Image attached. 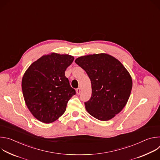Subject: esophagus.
I'll list each match as a JSON object with an SVG mask.
<instances>
[{"label":"esophagus","mask_w":160,"mask_h":160,"mask_svg":"<svg viewBox=\"0 0 160 160\" xmlns=\"http://www.w3.org/2000/svg\"><path fill=\"white\" fill-rule=\"evenodd\" d=\"M76 92H77V94L78 95H79V94H80V92H81V89H80V88H77V89H76Z\"/></svg>","instance_id":"1"}]
</instances>
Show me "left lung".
<instances>
[{
    "label": "left lung",
    "mask_w": 160,
    "mask_h": 160,
    "mask_svg": "<svg viewBox=\"0 0 160 160\" xmlns=\"http://www.w3.org/2000/svg\"><path fill=\"white\" fill-rule=\"evenodd\" d=\"M75 62L88 76L92 96L85 102L90 115L107 121L119 113L126 105L132 87V78L116 58L98 54L78 58Z\"/></svg>",
    "instance_id": "1"
}]
</instances>
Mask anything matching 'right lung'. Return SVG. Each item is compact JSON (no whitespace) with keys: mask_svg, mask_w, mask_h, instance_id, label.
<instances>
[{"mask_svg":"<svg viewBox=\"0 0 160 160\" xmlns=\"http://www.w3.org/2000/svg\"><path fill=\"white\" fill-rule=\"evenodd\" d=\"M74 58L52 53L33 62L22 79L25 103L39 121L50 123L64 112L67 103L75 95L64 72Z\"/></svg>","mask_w":160,"mask_h":160,"instance_id":"obj_1","label":"right lung"}]
</instances>
